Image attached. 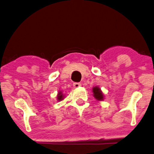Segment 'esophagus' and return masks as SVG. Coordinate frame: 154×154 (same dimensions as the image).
<instances>
[{
  "label": "esophagus",
  "mask_w": 154,
  "mask_h": 154,
  "mask_svg": "<svg viewBox=\"0 0 154 154\" xmlns=\"http://www.w3.org/2000/svg\"><path fill=\"white\" fill-rule=\"evenodd\" d=\"M82 86V84L79 83V82H75V83H73V86H74L75 88H79V86Z\"/></svg>",
  "instance_id": "esophagus-1"
}]
</instances>
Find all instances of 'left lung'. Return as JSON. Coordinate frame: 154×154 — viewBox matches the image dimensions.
Wrapping results in <instances>:
<instances>
[{
    "label": "left lung",
    "mask_w": 154,
    "mask_h": 154,
    "mask_svg": "<svg viewBox=\"0 0 154 154\" xmlns=\"http://www.w3.org/2000/svg\"><path fill=\"white\" fill-rule=\"evenodd\" d=\"M92 92L94 93L93 94V96L95 98H96L97 100L98 101H103L104 100V94L102 92L100 88L98 86H94L92 89Z\"/></svg>",
    "instance_id": "8db88e82"
}]
</instances>
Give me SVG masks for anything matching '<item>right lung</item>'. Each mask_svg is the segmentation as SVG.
<instances>
[{"instance_id":"right-lung-1","label":"right lung","mask_w":154,"mask_h":154,"mask_svg":"<svg viewBox=\"0 0 154 154\" xmlns=\"http://www.w3.org/2000/svg\"><path fill=\"white\" fill-rule=\"evenodd\" d=\"M57 100L58 101H61L63 100L64 99V95L63 94L62 91H58V95H57Z\"/></svg>"}]
</instances>
